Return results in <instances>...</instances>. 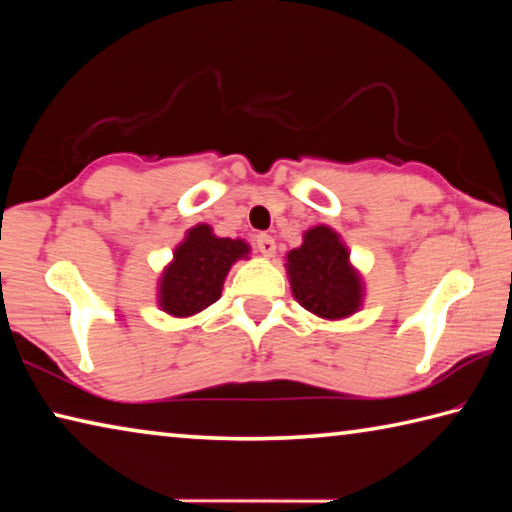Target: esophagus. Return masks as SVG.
<instances>
[{"label": "esophagus", "instance_id": "34e87169", "mask_svg": "<svg viewBox=\"0 0 512 512\" xmlns=\"http://www.w3.org/2000/svg\"><path fill=\"white\" fill-rule=\"evenodd\" d=\"M257 250L264 257H271L275 253V239L271 235H257Z\"/></svg>", "mask_w": 512, "mask_h": 512}]
</instances>
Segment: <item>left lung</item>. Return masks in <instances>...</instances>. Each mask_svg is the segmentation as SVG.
<instances>
[{"label": "left lung", "instance_id": "left-lung-1", "mask_svg": "<svg viewBox=\"0 0 512 512\" xmlns=\"http://www.w3.org/2000/svg\"><path fill=\"white\" fill-rule=\"evenodd\" d=\"M291 291L302 307L325 320L348 318L361 307V277L341 237L327 225L305 232L302 246L287 255Z\"/></svg>", "mask_w": 512, "mask_h": 512}]
</instances>
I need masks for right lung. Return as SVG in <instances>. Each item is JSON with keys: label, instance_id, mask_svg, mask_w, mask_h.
Listing matches in <instances>:
<instances>
[{"label": "right lung", "instance_id": "1", "mask_svg": "<svg viewBox=\"0 0 512 512\" xmlns=\"http://www.w3.org/2000/svg\"><path fill=\"white\" fill-rule=\"evenodd\" d=\"M241 239L216 237L210 225L198 223L187 230L183 244L164 268L158 305L171 316H194L221 298L223 280L237 259L248 255Z\"/></svg>", "mask_w": 512, "mask_h": 512}]
</instances>
